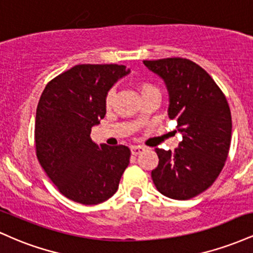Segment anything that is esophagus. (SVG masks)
<instances>
[{
	"mask_svg": "<svg viewBox=\"0 0 253 253\" xmlns=\"http://www.w3.org/2000/svg\"><path fill=\"white\" fill-rule=\"evenodd\" d=\"M143 151H145V147L144 146H140V145H134V146H130V152H132V155H139V153H141Z\"/></svg>",
	"mask_w": 253,
	"mask_h": 253,
	"instance_id": "esophagus-1",
	"label": "esophagus"
}]
</instances>
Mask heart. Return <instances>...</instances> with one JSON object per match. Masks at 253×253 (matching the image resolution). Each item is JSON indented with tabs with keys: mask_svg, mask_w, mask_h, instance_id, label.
<instances>
[{
	"mask_svg": "<svg viewBox=\"0 0 253 253\" xmlns=\"http://www.w3.org/2000/svg\"><path fill=\"white\" fill-rule=\"evenodd\" d=\"M136 86H138L141 96L149 94V92H151V91H159L158 88H157L156 85H153V84H151L149 82H139L138 84H136ZM113 100H114V90H109V91L107 92L106 98H104V104H106V107L112 106Z\"/></svg>",
	"mask_w": 253,
	"mask_h": 253,
	"instance_id": "b5f03b06",
	"label": "heart"
}]
</instances>
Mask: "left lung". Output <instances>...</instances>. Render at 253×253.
Masks as SVG:
<instances>
[{
	"label": "left lung",
	"instance_id": "obj_1",
	"mask_svg": "<svg viewBox=\"0 0 253 253\" xmlns=\"http://www.w3.org/2000/svg\"><path fill=\"white\" fill-rule=\"evenodd\" d=\"M164 80L169 118L177 120L183 140L173 151L156 149L152 170L157 190L175 200H189L207 190L221 172L231 146V110L221 89L196 63L179 57L144 60Z\"/></svg>",
	"mask_w": 253,
	"mask_h": 253
}]
</instances>
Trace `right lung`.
I'll return each mask as SVG.
<instances>
[{
  "label": "right lung",
  "instance_id": "obj_1",
  "mask_svg": "<svg viewBox=\"0 0 253 253\" xmlns=\"http://www.w3.org/2000/svg\"><path fill=\"white\" fill-rule=\"evenodd\" d=\"M128 72L118 64H81L43 89L34 128L37 157L69 200L98 205L118 190L130 151L125 145L95 144L90 133L106 115L108 90Z\"/></svg>",
  "mask_w": 253,
  "mask_h": 253
}]
</instances>
